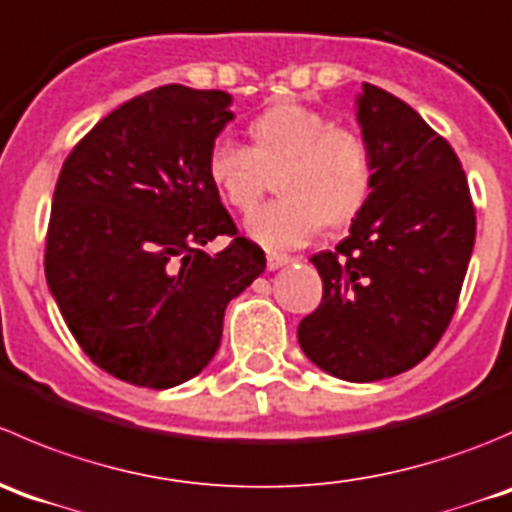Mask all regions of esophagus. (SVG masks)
<instances>
[{
  "label": "esophagus",
  "mask_w": 512,
  "mask_h": 512,
  "mask_svg": "<svg viewBox=\"0 0 512 512\" xmlns=\"http://www.w3.org/2000/svg\"><path fill=\"white\" fill-rule=\"evenodd\" d=\"M286 263H291V256L278 254V251H266V266L271 268V271H276V268L286 266Z\"/></svg>",
  "instance_id": "34e87169"
}]
</instances>
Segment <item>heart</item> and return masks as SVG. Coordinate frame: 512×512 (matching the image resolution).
<instances>
[{
  "instance_id": "b5f03b06",
  "label": "heart",
  "mask_w": 512,
  "mask_h": 512,
  "mask_svg": "<svg viewBox=\"0 0 512 512\" xmlns=\"http://www.w3.org/2000/svg\"><path fill=\"white\" fill-rule=\"evenodd\" d=\"M251 149L219 141L211 146L206 174L221 199L249 214L276 176L281 199L246 221L263 246L291 249L311 241L323 224L338 229L356 219L373 186L366 139L336 126L323 111L301 101H276L249 124Z\"/></svg>"
}]
</instances>
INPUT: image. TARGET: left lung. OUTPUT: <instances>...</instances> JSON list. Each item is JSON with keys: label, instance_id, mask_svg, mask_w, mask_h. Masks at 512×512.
<instances>
[{"label": "left lung", "instance_id": "obj_1", "mask_svg": "<svg viewBox=\"0 0 512 512\" xmlns=\"http://www.w3.org/2000/svg\"><path fill=\"white\" fill-rule=\"evenodd\" d=\"M356 119L373 186L336 251L311 256L321 306L298 343L321 371L351 383L421 363L455 313L475 244V209L458 156L398 96L363 84Z\"/></svg>", "mask_w": 512, "mask_h": 512}]
</instances>
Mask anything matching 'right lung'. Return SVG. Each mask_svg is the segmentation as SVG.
Here are the masks:
<instances>
[{
  "label": "right lung",
  "instance_id": "add662e5",
  "mask_svg": "<svg viewBox=\"0 0 512 512\" xmlns=\"http://www.w3.org/2000/svg\"><path fill=\"white\" fill-rule=\"evenodd\" d=\"M229 106L226 91L159 86L104 116L64 161L44 273L82 351L119 381L161 391L199 376L229 301L266 268L206 174ZM216 235L232 244L209 255Z\"/></svg>",
  "mask_w": 512,
  "mask_h": 512
}]
</instances>
